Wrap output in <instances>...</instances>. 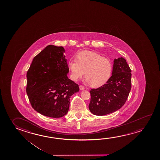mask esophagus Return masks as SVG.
I'll use <instances>...</instances> for the list:
<instances>
[{
    "instance_id": "34e87169",
    "label": "esophagus",
    "mask_w": 160,
    "mask_h": 160,
    "mask_svg": "<svg viewBox=\"0 0 160 160\" xmlns=\"http://www.w3.org/2000/svg\"><path fill=\"white\" fill-rule=\"evenodd\" d=\"M79 88H80V90H84V89H85V87L84 86H82V85H80Z\"/></svg>"
}]
</instances>
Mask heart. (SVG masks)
<instances>
[{
	"label": "heart",
	"instance_id": "obj_1",
	"mask_svg": "<svg viewBox=\"0 0 160 160\" xmlns=\"http://www.w3.org/2000/svg\"><path fill=\"white\" fill-rule=\"evenodd\" d=\"M68 67L72 80L77 81L85 73V81L93 87L105 84L112 71V63L109 58L92 51L79 53L76 60L68 61Z\"/></svg>",
	"mask_w": 160,
	"mask_h": 160
}]
</instances>
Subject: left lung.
<instances>
[{"label":"left lung","mask_w":160,"mask_h":160,"mask_svg":"<svg viewBox=\"0 0 160 160\" xmlns=\"http://www.w3.org/2000/svg\"><path fill=\"white\" fill-rule=\"evenodd\" d=\"M131 68L126 59L115 58L112 76L102 87L90 91V111L94 115H105L122 107L131 91Z\"/></svg>","instance_id":"8db88e82"}]
</instances>
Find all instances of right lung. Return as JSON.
Here are the masks:
<instances>
[{
	"label": "right lung",
	"mask_w": 160,
	"mask_h": 160,
	"mask_svg": "<svg viewBox=\"0 0 160 160\" xmlns=\"http://www.w3.org/2000/svg\"><path fill=\"white\" fill-rule=\"evenodd\" d=\"M62 46L48 45L34 57L27 73L26 92L38 113L61 118L68 112L70 99L79 91L68 78L67 60Z\"/></svg>",
	"instance_id": "1"
}]
</instances>
